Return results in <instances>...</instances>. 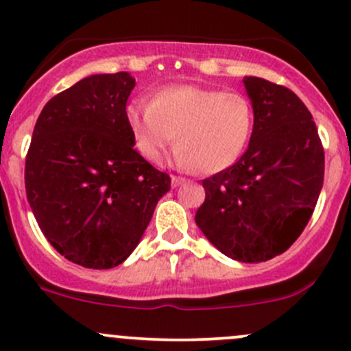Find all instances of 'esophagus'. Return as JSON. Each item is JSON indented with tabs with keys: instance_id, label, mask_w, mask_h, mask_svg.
Wrapping results in <instances>:
<instances>
[{
	"instance_id": "obj_1",
	"label": "esophagus",
	"mask_w": 351,
	"mask_h": 351,
	"mask_svg": "<svg viewBox=\"0 0 351 351\" xmlns=\"http://www.w3.org/2000/svg\"><path fill=\"white\" fill-rule=\"evenodd\" d=\"M182 183H185V178H182V176H171V186H173V189L180 186Z\"/></svg>"
}]
</instances>
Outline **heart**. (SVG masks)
<instances>
[{"mask_svg":"<svg viewBox=\"0 0 351 351\" xmlns=\"http://www.w3.org/2000/svg\"><path fill=\"white\" fill-rule=\"evenodd\" d=\"M134 144L144 159L161 165L171 147L183 169L210 175L234 165L250 144L254 112L238 91L180 84L161 90L151 105L127 107Z\"/></svg>","mask_w":351,"mask_h":351,"instance_id":"b5f03b06","label":"heart"}]
</instances>
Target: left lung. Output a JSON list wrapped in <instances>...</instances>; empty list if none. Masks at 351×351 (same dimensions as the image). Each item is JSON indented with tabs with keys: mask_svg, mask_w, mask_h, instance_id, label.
I'll use <instances>...</instances> for the list:
<instances>
[{
	"mask_svg": "<svg viewBox=\"0 0 351 351\" xmlns=\"http://www.w3.org/2000/svg\"><path fill=\"white\" fill-rule=\"evenodd\" d=\"M254 112L247 149L204 180L195 222L221 253L243 263L282 254L304 231L324 180V151L313 115L289 88L244 76Z\"/></svg>",
	"mask_w": 351,
	"mask_h": 351,
	"instance_id": "8db88e82",
	"label": "left lung"
}]
</instances>
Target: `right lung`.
Wrapping results in <instances>:
<instances>
[{
  "label": "right lung",
  "mask_w": 351,
  "mask_h": 351,
  "mask_svg": "<svg viewBox=\"0 0 351 351\" xmlns=\"http://www.w3.org/2000/svg\"><path fill=\"white\" fill-rule=\"evenodd\" d=\"M129 73L93 74L47 101L25 161V189L47 241L73 263L107 270L143 238L166 173L134 149Z\"/></svg>",
  "instance_id": "1"
}]
</instances>
